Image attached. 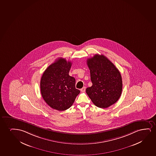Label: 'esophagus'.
<instances>
[{"label":"esophagus","instance_id":"obj_1","mask_svg":"<svg viewBox=\"0 0 156 156\" xmlns=\"http://www.w3.org/2000/svg\"><path fill=\"white\" fill-rule=\"evenodd\" d=\"M80 90H81V92H85V90H86V87H83L80 89Z\"/></svg>","mask_w":156,"mask_h":156}]
</instances>
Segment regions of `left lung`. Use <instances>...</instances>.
<instances>
[{"label":"left lung","mask_w":156,"mask_h":156,"mask_svg":"<svg viewBox=\"0 0 156 156\" xmlns=\"http://www.w3.org/2000/svg\"><path fill=\"white\" fill-rule=\"evenodd\" d=\"M93 85L86 91L95 105L105 108L115 103L122 91L121 75L113 63L104 55L87 59Z\"/></svg>","instance_id":"left-lung-1"}]
</instances>
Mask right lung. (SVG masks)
I'll use <instances>...</instances> for the list:
<instances>
[{
	"label": "right lung",
	"instance_id": "1",
	"mask_svg": "<svg viewBox=\"0 0 156 156\" xmlns=\"http://www.w3.org/2000/svg\"><path fill=\"white\" fill-rule=\"evenodd\" d=\"M70 61L60 58L45 70L40 81L43 98L53 109L62 111L73 105L80 90L75 87V78L69 75Z\"/></svg>",
	"mask_w": 156,
	"mask_h": 156
}]
</instances>
